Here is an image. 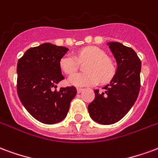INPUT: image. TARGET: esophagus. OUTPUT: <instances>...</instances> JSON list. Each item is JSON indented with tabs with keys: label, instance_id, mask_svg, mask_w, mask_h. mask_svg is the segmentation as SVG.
<instances>
[{
	"label": "esophagus",
	"instance_id": "34e87169",
	"mask_svg": "<svg viewBox=\"0 0 158 158\" xmlns=\"http://www.w3.org/2000/svg\"><path fill=\"white\" fill-rule=\"evenodd\" d=\"M83 90H84L83 88H80V87H78L77 89V93H81V92H82V91H83Z\"/></svg>",
	"mask_w": 158,
	"mask_h": 158
}]
</instances>
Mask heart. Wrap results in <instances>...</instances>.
I'll return each instance as SVG.
<instances>
[{
  "mask_svg": "<svg viewBox=\"0 0 158 158\" xmlns=\"http://www.w3.org/2000/svg\"><path fill=\"white\" fill-rule=\"evenodd\" d=\"M88 60L85 65L86 73L71 75L69 83L76 87L93 86L98 81L106 83L115 74V66L105 52L97 47H87L81 49L76 57L71 54H65L60 60V66L65 74H73L78 68V61Z\"/></svg>",
  "mask_w": 158,
  "mask_h": 158,
  "instance_id": "heart-1",
  "label": "heart"
}]
</instances>
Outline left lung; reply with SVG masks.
<instances>
[{
	"mask_svg": "<svg viewBox=\"0 0 158 158\" xmlns=\"http://www.w3.org/2000/svg\"><path fill=\"white\" fill-rule=\"evenodd\" d=\"M108 45L116 60L117 70L103 91L94 90L95 98L88 105L91 118L101 125L120 120L134 105L140 87L141 62L134 49L118 42Z\"/></svg>",
	"mask_w": 158,
	"mask_h": 158,
	"instance_id": "left-lung-1",
	"label": "left lung"
}]
</instances>
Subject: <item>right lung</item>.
<instances>
[{"instance_id": "right-lung-1", "label": "right lung", "mask_w": 158, "mask_h": 158, "mask_svg": "<svg viewBox=\"0 0 158 158\" xmlns=\"http://www.w3.org/2000/svg\"><path fill=\"white\" fill-rule=\"evenodd\" d=\"M69 49L45 43L27 49L18 60L17 90L27 112L44 124H56L67 115L76 87H60L56 84L64 79L60 60Z\"/></svg>"}]
</instances>
